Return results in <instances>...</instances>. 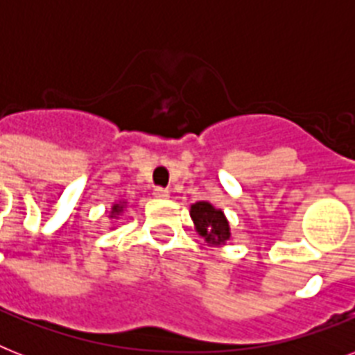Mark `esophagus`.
<instances>
[{
    "label": "esophagus",
    "mask_w": 355,
    "mask_h": 355,
    "mask_svg": "<svg viewBox=\"0 0 355 355\" xmlns=\"http://www.w3.org/2000/svg\"><path fill=\"white\" fill-rule=\"evenodd\" d=\"M153 195H155V197H158V199H167V197H169V191L164 188H155Z\"/></svg>",
    "instance_id": "1"
}]
</instances>
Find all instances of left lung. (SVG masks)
Wrapping results in <instances>:
<instances>
[{
    "instance_id": "8db88e82",
    "label": "left lung",
    "mask_w": 355,
    "mask_h": 355,
    "mask_svg": "<svg viewBox=\"0 0 355 355\" xmlns=\"http://www.w3.org/2000/svg\"><path fill=\"white\" fill-rule=\"evenodd\" d=\"M189 216L193 219L200 236L208 243H225L230 237L227 217L221 210H216L210 202H205V200L195 202L189 210Z\"/></svg>"
}]
</instances>
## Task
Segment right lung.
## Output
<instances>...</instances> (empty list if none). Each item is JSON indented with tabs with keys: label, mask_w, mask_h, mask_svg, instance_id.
Here are the masks:
<instances>
[{
	"label": "right lung",
	"mask_w": 355,
	"mask_h": 355,
	"mask_svg": "<svg viewBox=\"0 0 355 355\" xmlns=\"http://www.w3.org/2000/svg\"><path fill=\"white\" fill-rule=\"evenodd\" d=\"M121 210H123V206L121 205H116L112 208V214H119V211H121Z\"/></svg>",
	"instance_id": "obj_1"
}]
</instances>
